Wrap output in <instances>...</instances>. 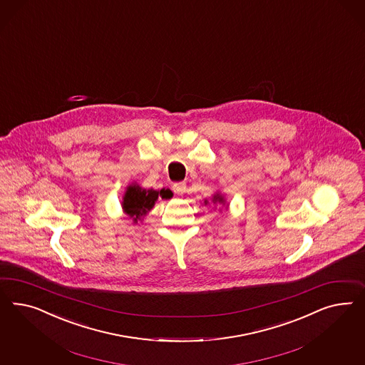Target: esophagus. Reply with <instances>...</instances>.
Returning a JSON list of instances; mask_svg holds the SVG:
<instances>
[{
    "instance_id": "esophagus-1",
    "label": "esophagus",
    "mask_w": 365,
    "mask_h": 365,
    "mask_svg": "<svg viewBox=\"0 0 365 365\" xmlns=\"http://www.w3.org/2000/svg\"><path fill=\"white\" fill-rule=\"evenodd\" d=\"M173 188H174V191L177 192L178 195H183L186 192L187 185H186V182H179V183H175Z\"/></svg>"
}]
</instances>
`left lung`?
I'll return each mask as SVG.
<instances>
[{"instance_id": "1", "label": "left lung", "mask_w": 365, "mask_h": 365, "mask_svg": "<svg viewBox=\"0 0 365 365\" xmlns=\"http://www.w3.org/2000/svg\"><path fill=\"white\" fill-rule=\"evenodd\" d=\"M210 202L207 200V199H205V205L207 206ZM211 203L212 205H221L222 207L225 206V209L227 210V207H229V203L226 202V198H225V195L222 194L221 191H217V192H214L212 195H211ZM221 211V209H220Z\"/></svg>"}]
</instances>
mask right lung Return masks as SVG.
Segmentation results:
<instances>
[{"label":"right lung","mask_w":365,"mask_h":365,"mask_svg":"<svg viewBox=\"0 0 365 365\" xmlns=\"http://www.w3.org/2000/svg\"><path fill=\"white\" fill-rule=\"evenodd\" d=\"M171 197L170 190H154L143 188L136 182L128 185L124 191L122 200V210L133 223L143 221L144 217L154 209L155 203L159 198L168 199Z\"/></svg>","instance_id":"1"}]
</instances>
